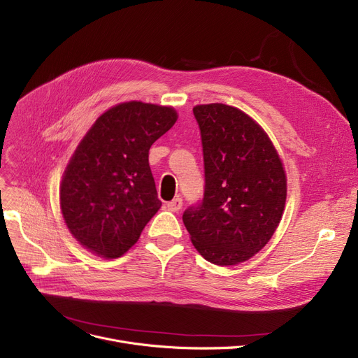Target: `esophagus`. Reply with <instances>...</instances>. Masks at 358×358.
<instances>
[{"instance_id":"esophagus-1","label":"esophagus","mask_w":358,"mask_h":358,"mask_svg":"<svg viewBox=\"0 0 358 358\" xmlns=\"http://www.w3.org/2000/svg\"><path fill=\"white\" fill-rule=\"evenodd\" d=\"M166 206H168V209H169V210L178 212V210L182 208V199H181L180 196H177L174 200H171Z\"/></svg>"}]
</instances>
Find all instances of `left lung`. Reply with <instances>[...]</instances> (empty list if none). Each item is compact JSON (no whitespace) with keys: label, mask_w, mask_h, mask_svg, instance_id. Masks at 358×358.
<instances>
[{"label":"left lung","mask_w":358,"mask_h":358,"mask_svg":"<svg viewBox=\"0 0 358 358\" xmlns=\"http://www.w3.org/2000/svg\"><path fill=\"white\" fill-rule=\"evenodd\" d=\"M205 162V193L182 213L196 250L213 265H237L268 244L281 221L287 177L259 124L238 108H193Z\"/></svg>","instance_id":"obj_1"}]
</instances>
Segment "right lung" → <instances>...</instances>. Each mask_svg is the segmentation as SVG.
Returning a JSON list of instances; mask_svg holds the SVG:
<instances>
[{"label": "right lung", "instance_id": "right-lung-1", "mask_svg": "<svg viewBox=\"0 0 358 358\" xmlns=\"http://www.w3.org/2000/svg\"><path fill=\"white\" fill-rule=\"evenodd\" d=\"M177 118L171 106L118 103L74 150L59 185V205L73 237L89 252L122 256L159 210L149 149Z\"/></svg>", "mask_w": 358, "mask_h": 358}]
</instances>
